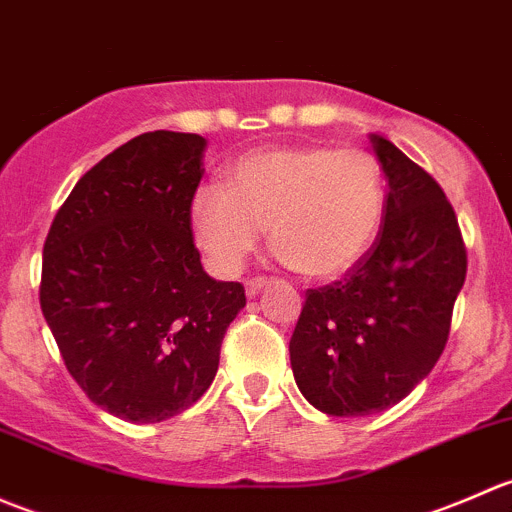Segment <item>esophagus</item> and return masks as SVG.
<instances>
[{
  "instance_id": "1",
  "label": "esophagus",
  "mask_w": 512,
  "mask_h": 512,
  "mask_svg": "<svg viewBox=\"0 0 512 512\" xmlns=\"http://www.w3.org/2000/svg\"><path fill=\"white\" fill-rule=\"evenodd\" d=\"M267 285H270V280H265V277H255V280H247V285H245L247 297H255V294L260 292V289H265Z\"/></svg>"
}]
</instances>
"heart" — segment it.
<instances>
[{
  "label": "heart",
  "instance_id": "heart-1",
  "mask_svg": "<svg viewBox=\"0 0 512 512\" xmlns=\"http://www.w3.org/2000/svg\"><path fill=\"white\" fill-rule=\"evenodd\" d=\"M386 178L361 148L270 146L230 165L225 185L190 200V232L208 267L232 277L270 230L277 257L299 275L329 280L352 270L384 223Z\"/></svg>",
  "mask_w": 512,
  "mask_h": 512
}]
</instances>
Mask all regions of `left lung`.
I'll list each match as a JSON object with an SVG mask.
<instances>
[{
  "mask_svg": "<svg viewBox=\"0 0 512 512\" xmlns=\"http://www.w3.org/2000/svg\"><path fill=\"white\" fill-rule=\"evenodd\" d=\"M371 146L389 180L379 237L342 280L307 289L289 339L299 391L329 416L406 399L443 354L466 282V245L441 185L384 136Z\"/></svg>",
  "mask_w": 512,
  "mask_h": 512,
  "instance_id": "obj_1",
  "label": "left lung"
}]
</instances>
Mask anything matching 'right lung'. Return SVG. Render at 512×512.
Returning a JSON list of instances; mask_svg holds the SVG:
<instances>
[{
  "instance_id": "1",
  "label": "right lung",
  "mask_w": 512,
  "mask_h": 512,
  "mask_svg": "<svg viewBox=\"0 0 512 512\" xmlns=\"http://www.w3.org/2000/svg\"><path fill=\"white\" fill-rule=\"evenodd\" d=\"M205 146L198 133L131 138L74 185L46 235L41 312L76 384L123 421L190 409L245 307L240 282L203 270L190 232Z\"/></svg>"
}]
</instances>
